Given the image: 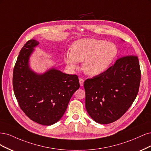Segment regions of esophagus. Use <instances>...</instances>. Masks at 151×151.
I'll return each mask as SVG.
<instances>
[{
	"instance_id": "esophagus-1",
	"label": "esophagus",
	"mask_w": 151,
	"mask_h": 151,
	"mask_svg": "<svg viewBox=\"0 0 151 151\" xmlns=\"http://www.w3.org/2000/svg\"><path fill=\"white\" fill-rule=\"evenodd\" d=\"M79 81H80V85L81 86H82L83 85V83H84V80L82 79L81 78H79Z\"/></svg>"
}]
</instances>
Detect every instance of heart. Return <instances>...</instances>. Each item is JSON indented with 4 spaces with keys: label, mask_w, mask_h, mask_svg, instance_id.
Masks as SVG:
<instances>
[{
    "label": "heart",
    "mask_w": 151,
    "mask_h": 151,
    "mask_svg": "<svg viewBox=\"0 0 151 151\" xmlns=\"http://www.w3.org/2000/svg\"><path fill=\"white\" fill-rule=\"evenodd\" d=\"M118 55L115 44L96 39H82L73 43L71 51L67 52L65 60L71 70L83 63V70L86 75L97 76L107 70Z\"/></svg>",
    "instance_id": "heart-1"
}]
</instances>
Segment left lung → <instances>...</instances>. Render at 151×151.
<instances>
[{
	"mask_svg": "<svg viewBox=\"0 0 151 151\" xmlns=\"http://www.w3.org/2000/svg\"><path fill=\"white\" fill-rule=\"evenodd\" d=\"M140 76L137 56H127L103 73L86 80L85 107L91 118L100 124L120 119L137 95Z\"/></svg>",
	"mask_w": 151,
	"mask_h": 151,
	"instance_id": "obj_1",
	"label": "left lung"
}]
</instances>
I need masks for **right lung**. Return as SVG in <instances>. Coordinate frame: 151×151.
I'll use <instances>...</instances> for the list:
<instances>
[{
  "instance_id": "obj_1",
  "label": "right lung",
  "mask_w": 151,
  "mask_h": 151,
  "mask_svg": "<svg viewBox=\"0 0 151 151\" xmlns=\"http://www.w3.org/2000/svg\"><path fill=\"white\" fill-rule=\"evenodd\" d=\"M28 41L18 56L13 71V88L21 109L29 118L43 125L59 121L72 95L79 88L76 75H68L52 67L44 73L31 70L29 59L39 45Z\"/></svg>"
}]
</instances>
